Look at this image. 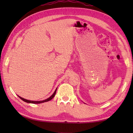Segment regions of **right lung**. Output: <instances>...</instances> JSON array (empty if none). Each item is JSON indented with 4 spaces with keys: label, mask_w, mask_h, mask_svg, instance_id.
<instances>
[{
    "label": "right lung",
    "mask_w": 133,
    "mask_h": 133,
    "mask_svg": "<svg viewBox=\"0 0 133 133\" xmlns=\"http://www.w3.org/2000/svg\"><path fill=\"white\" fill-rule=\"evenodd\" d=\"M56 90H57V88L56 89V90H55L54 92L53 93V94L50 97H49V98L46 99L45 100H43V101H29V100H27V99H24L23 98H22L21 97H19V96H18V97L21 99L22 100H23V101L26 102L27 103H35V104H38V103H43V102H48L50 100H51L52 99L54 98V97L55 94H56Z\"/></svg>",
    "instance_id": "right-lung-1"
}]
</instances>
